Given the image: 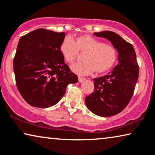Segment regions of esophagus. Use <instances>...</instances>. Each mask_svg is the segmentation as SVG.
Instances as JSON below:
<instances>
[{
    "instance_id": "obj_1",
    "label": "esophagus",
    "mask_w": 155,
    "mask_h": 155,
    "mask_svg": "<svg viewBox=\"0 0 155 155\" xmlns=\"http://www.w3.org/2000/svg\"><path fill=\"white\" fill-rule=\"evenodd\" d=\"M85 80V78H82V77H79V78H78V82H83Z\"/></svg>"
}]
</instances>
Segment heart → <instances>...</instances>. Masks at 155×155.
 Returning a JSON list of instances; mask_svg holds the SVG:
<instances>
[{
	"label": "heart",
	"mask_w": 155,
	"mask_h": 155,
	"mask_svg": "<svg viewBox=\"0 0 155 155\" xmlns=\"http://www.w3.org/2000/svg\"><path fill=\"white\" fill-rule=\"evenodd\" d=\"M79 50L86 51L83 56L84 61L75 63L71 66V71L78 75H89L94 70L98 73L105 72L113 67L117 59V51L113 46L89 35L78 38L76 41L68 36L60 47L63 57L68 63L75 59Z\"/></svg>",
	"instance_id": "obj_1"
}]
</instances>
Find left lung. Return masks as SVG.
<instances>
[{
    "label": "left lung",
    "instance_id": "left-lung-1",
    "mask_svg": "<svg viewBox=\"0 0 155 155\" xmlns=\"http://www.w3.org/2000/svg\"><path fill=\"white\" fill-rule=\"evenodd\" d=\"M110 42L118 53V64L110 72L94 79V91L85 98L89 110L100 117L122 112L129 104L138 81L139 68L134 47L117 33L105 31L94 33Z\"/></svg>",
    "mask_w": 155,
    "mask_h": 155
}]
</instances>
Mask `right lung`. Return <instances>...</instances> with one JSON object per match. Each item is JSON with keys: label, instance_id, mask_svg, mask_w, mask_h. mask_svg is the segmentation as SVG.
I'll use <instances>...</instances> for the list:
<instances>
[{"label": "right lung", "instance_id": "1", "mask_svg": "<svg viewBox=\"0 0 155 155\" xmlns=\"http://www.w3.org/2000/svg\"><path fill=\"white\" fill-rule=\"evenodd\" d=\"M65 33L39 28L19 39L13 61L18 90L28 104L50 107L78 81L60 51Z\"/></svg>", "mask_w": 155, "mask_h": 155}]
</instances>
